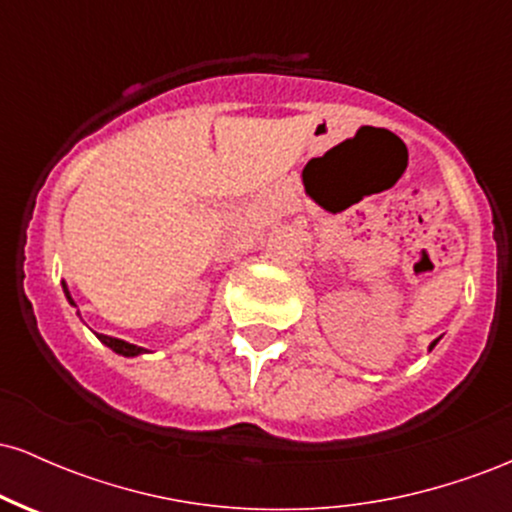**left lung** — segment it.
Here are the masks:
<instances>
[{"mask_svg": "<svg viewBox=\"0 0 512 512\" xmlns=\"http://www.w3.org/2000/svg\"><path fill=\"white\" fill-rule=\"evenodd\" d=\"M436 344H438V339H436V342H433V344H431V349H433V346H436Z\"/></svg>", "mask_w": 512, "mask_h": 512, "instance_id": "obj_1", "label": "left lung"}]
</instances>
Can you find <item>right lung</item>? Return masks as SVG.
Returning <instances> with one entry per match:
<instances>
[{
  "mask_svg": "<svg viewBox=\"0 0 512 512\" xmlns=\"http://www.w3.org/2000/svg\"><path fill=\"white\" fill-rule=\"evenodd\" d=\"M62 289H64V296H67V301L74 305V298L69 296V289H67V284H62ZM96 337L101 339V342H103L105 346H110V349H113L115 354H120V356H139V354H146V349H144V346H137V344L122 342V339L108 337V334H96Z\"/></svg>",
  "mask_w": 512,
  "mask_h": 512,
  "instance_id": "right-lung-1",
  "label": "right lung"
}]
</instances>
